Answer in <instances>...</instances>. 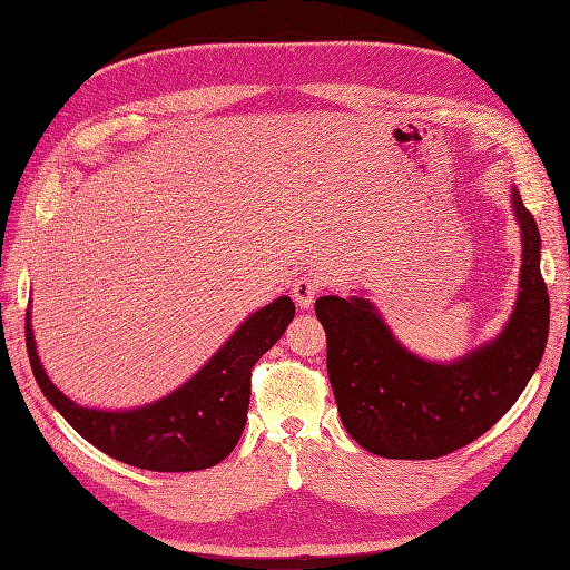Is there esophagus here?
Segmentation results:
<instances>
[{"label":"esophagus","instance_id":"1","mask_svg":"<svg viewBox=\"0 0 570 570\" xmlns=\"http://www.w3.org/2000/svg\"><path fill=\"white\" fill-rule=\"evenodd\" d=\"M318 281L312 278V275H304V278H299L295 285H292V297H295L297 306L304 308V312H308V308L314 306V299L318 295Z\"/></svg>","mask_w":570,"mask_h":570}]
</instances>
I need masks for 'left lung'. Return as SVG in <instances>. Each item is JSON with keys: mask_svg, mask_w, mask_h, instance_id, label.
I'll return each mask as SVG.
<instances>
[{"mask_svg": "<svg viewBox=\"0 0 570 570\" xmlns=\"http://www.w3.org/2000/svg\"><path fill=\"white\" fill-rule=\"evenodd\" d=\"M521 228L519 297L497 337L454 361L423 358L394 337L364 295L316 302L327 337V377L342 425L385 459H438L461 450L504 416L538 371L549 335L540 230L511 187Z\"/></svg>", "mask_w": 570, "mask_h": 570, "instance_id": "obj_1", "label": "left lung"}]
</instances>
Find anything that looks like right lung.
Listing matches in <instances>:
<instances>
[{
    "mask_svg": "<svg viewBox=\"0 0 570 570\" xmlns=\"http://www.w3.org/2000/svg\"><path fill=\"white\" fill-rule=\"evenodd\" d=\"M292 318L295 302L285 295L273 299L239 323L187 383L132 409H92L68 400L42 368L30 312L26 342L42 394L80 438L135 469L187 473L212 469L235 450L247 423L252 368L283 337Z\"/></svg>",
    "mask_w": 570,
    "mask_h": 570,
    "instance_id": "right-lung-1",
    "label": "right lung"
}]
</instances>
